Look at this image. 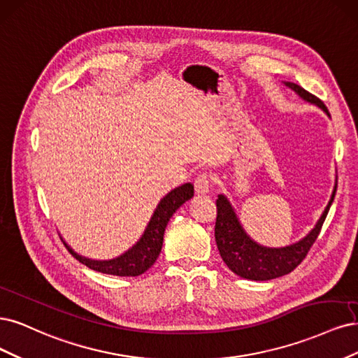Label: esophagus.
<instances>
[{
	"instance_id": "obj_1",
	"label": "esophagus",
	"mask_w": 358,
	"mask_h": 358,
	"mask_svg": "<svg viewBox=\"0 0 358 358\" xmlns=\"http://www.w3.org/2000/svg\"><path fill=\"white\" fill-rule=\"evenodd\" d=\"M211 190V178L208 174H199L194 178V192L198 196H205Z\"/></svg>"
}]
</instances>
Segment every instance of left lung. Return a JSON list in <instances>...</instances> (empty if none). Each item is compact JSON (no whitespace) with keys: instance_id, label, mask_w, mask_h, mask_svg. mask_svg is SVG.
I'll use <instances>...</instances> for the list:
<instances>
[{"instance_id":"1","label":"left lung","mask_w":358,"mask_h":358,"mask_svg":"<svg viewBox=\"0 0 358 358\" xmlns=\"http://www.w3.org/2000/svg\"><path fill=\"white\" fill-rule=\"evenodd\" d=\"M285 86L294 90L296 94L305 99L306 102L315 103L330 116L324 102L318 99L315 95L309 94L302 86L296 83L284 82ZM336 194V186L333 189L331 198L326 206L324 213L321 214L320 220L310 232L296 244H292L282 248H269L259 245L252 241L244 227L241 226L238 217L235 214L234 206L230 205L224 194H218L217 199V220H215V242L217 248L220 251L223 262L227 268L236 273L241 278H247L252 281H268L278 278V276L290 273L296 269L302 260L306 257L309 248L313 247L315 239L320 235L322 223H324L330 205Z\"/></svg>"}]
</instances>
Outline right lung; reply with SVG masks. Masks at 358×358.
Masks as SVG:
<instances>
[{"mask_svg":"<svg viewBox=\"0 0 358 358\" xmlns=\"http://www.w3.org/2000/svg\"><path fill=\"white\" fill-rule=\"evenodd\" d=\"M193 184L186 182L182 186L171 190L164 199H160L156 210L150 218V222L144 230L143 236L136 244L129 248L122 256L111 260H92L77 255V252L64 241V245L71 255L80 262L86 264L87 268L96 272L116 275V276H138L144 273L148 268L153 266V263L160 255L164 244L165 227L180 206L193 198Z\"/></svg>","mask_w":358,"mask_h":358,"instance_id":"1","label":"right lung"}]
</instances>
